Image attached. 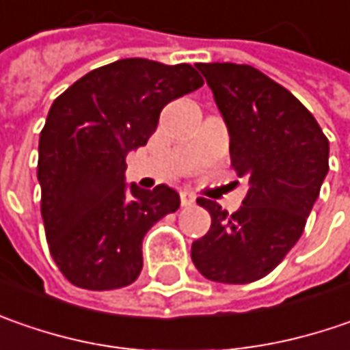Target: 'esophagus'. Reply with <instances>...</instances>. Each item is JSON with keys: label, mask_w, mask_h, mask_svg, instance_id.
<instances>
[{"label": "esophagus", "mask_w": 350, "mask_h": 350, "mask_svg": "<svg viewBox=\"0 0 350 350\" xmlns=\"http://www.w3.org/2000/svg\"><path fill=\"white\" fill-rule=\"evenodd\" d=\"M180 202H182V205H184V207H191V205L196 204V196H193V193L188 190L180 191Z\"/></svg>", "instance_id": "34e87169"}]
</instances>
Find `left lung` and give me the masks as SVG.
I'll use <instances>...</instances> for the list:
<instances>
[{"mask_svg": "<svg viewBox=\"0 0 350 350\" xmlns=\"http://www.w3.org/2000/svg\"><path fill=\"white\" fill-rule=\"evenodd\" d=\"M229 131L231 166L249 182L235 213L198 198L211 227L191 243L207 280L249 284L265 278L304 233L329 172V141L301 101L249 64H196Z\"/></svg>", "mask_w": 350, "mask_h": 350, "instance_id": "1", "label": "left lung"}]
</instances>
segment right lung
I'll use <instances>...</instances> for the list:
<instances>
[{
  "mask_svg": "<svg viewBox=\"0 0 350 350\" xmlns=\"http://www.w3.org/2000/svg\"><path fill=\"white\" fill-rule=\"evenodd\" d=\"M190 64L123 58L92 70L54 99L38 139L40 213L60 272L84 290L129 286L143 239L180 207L178 191L125 184L127 152L145 146L162 107L202 88Z\"/></svg>",
  "mask_w": 350,
  "mask_h": 350,
  "instance_id": "add662e5",
  "label": "right lung"
}]
</instances>
